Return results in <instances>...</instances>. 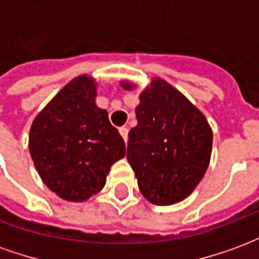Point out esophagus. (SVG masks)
Returning <instances> with one entry per match:
<instances>
[{
    "instance_id": "obj_1",
    "label": "esophagus",
    "mask_w": 259,
    "mask_h": 259,
    "mask_svg": "<svg viewBox=\"0 0 259 259\" xmlns=\"http://www.w3.org/2000/svg\"><path fill=\"white\" fill-rule=\"evenodd\" d=\"M119 133H120V136L123 137L124 141H127V135H129V129H127L126 126H122V127H119Z\"/></svg>"
}]
</instances>
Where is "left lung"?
I'll return each mask as SVG.
<instances>
[{"instance_id":"obj_1","label":"left lung","mask_w":259,"mask_h":259,"mask_svg":"<svg viewBox=\"0 0 259 259\" xmlns=\"http://www.w3.org/2000/svg\"><path fill=\"white\" fill-rule=\"evenodd\" d=\"M124 90L135 84L120 81ZM137 126L129 132L127 161L139 189L155 205H170L194 191L212 151V129L179 90L155 77L140 94Z\"/></svg>"}]
</instances>
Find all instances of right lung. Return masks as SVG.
I'll return each mask as SVG.
<instances>
[{
	"instance_id": "add662e5",
	"label": "right lung",
	"mask_w": 259,
	"mask_h": 259,
	"mask_svg": "<svg viewBox=\"0 0 259 259\" xmlns=\"http://www.w3.org/2000/svg\"><path fill=\"white\" fill-rule=\"evenodd\" d=\"M96 97V80L74 77L34 118L29 133L31 159L44 185L72 202L101 191L111 166L126 154Z\"/></svg>"
}]
</instances>
